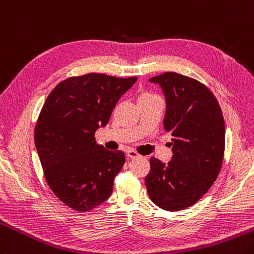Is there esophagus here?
Masks as SVG:
<instances>
[{
    "label": "esophagus",
    "instance_id": "34e87169",
    "mask_svg": "<svg viewBox=\"0 0 254 254\" xmlns=\"http://www.w3.org/2000/svg\"><path fill=\"white\" fill-rule=\"evenodd\" d=\"M127 155L130 157V158H136V157H140V154H138L136 151L134 150H128L127 152Z\"/></svg>",
    "mask_w": 254,
    "mask_h": 254
}]
</instances>
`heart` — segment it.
<instances>
[{"label":"heart","mask_w":254,"mask_h":254,"mask_svg":"<svg viewBox=\"0 0 254 254\" xmlns=\"http://www.w3.org/2000/svg\"><path fill=\"white\" fill-rule=\"evenodd\" d=\"M160 98L157 96V94L150 92V91H141L138 93V97H137V101L138 102H146V101H151L154 100V99H157Z\"/></svg>","instance_id":"heart-1"}]
</instances>
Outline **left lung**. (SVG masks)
<instances>
[{"label": "left lung", "instance_id": "1", "mask_svg": "<svg viewBox=\"0 0 254 254\" xmlns=\"http://www.w3.org/2000/svg\"><path fill=\"white\" fill-rule=\"evenodd\" d=\"M165 94L164 128L172 133L168 164L151 157L145 177L148 196L167 211L190 207L217 180L225 155V121L216 97L205 84L177 72L150 79Z\"/></svg>", "mask_w": 254, "mask_h": 254}]
</instances>
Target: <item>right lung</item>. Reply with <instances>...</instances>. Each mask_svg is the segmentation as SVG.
I'll list each match as a JSON object with an SVG mask.
<instances>
[{
  "label": "right lung",
  "mask_w": 254,
  "mask_h": 254,
  "mask_svg": "<svg viewBox=\"0 0 254 254\" xmlns=\"http://www.w3.org/2000/svg\"><path fill=\"white\" fill-rule=\"evenodd\" d=\"M136 77L87 73L59 82L49 93L35 127V145L45 180L64 205L89 211L106 201L126 156L99 145L94 133L106 127L119 99Z\"/></svg>",
  "instance_id": "add662e5"
}]
</instances>
